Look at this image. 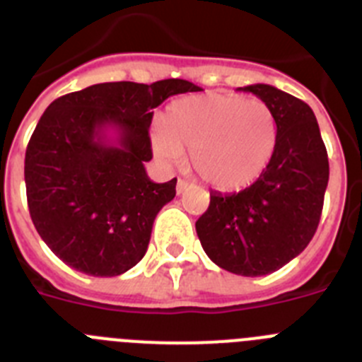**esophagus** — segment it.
Here are the masks:
<instances>
[{
  "label": "esophagus",
  "instance_id": "esophagus-1",
  "mask_svg": "<svg viewBox=\"0 0 362 362\" xmlns=\"http://www.w3.org/2000/svg\"><path fill=\"white\" fill-rule=\"evenodd\" d=\"M188 187H190V185H188L185 179H177V185H175V192H177V195H181V194H185V192L188 190Z\"/></svg>",
  "mask_w": 362,
  "mask_h": 362
}]
</instances>
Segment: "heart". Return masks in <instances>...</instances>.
<instances>
[{
	"label": "heart",
	"instance_id": "1",
	"mask_svg": "<svg viewBox=\"0 0 362 362\" xmlns=\"http://www.w3.org/2000/svg\"><path fill=\"white\" fill-rule=\"evenodd\" d=\"M151 140L159 159L179 163L188 148L203 181L218 190H240L260 179L273 161L278 122L258 98L206 93L172 102Z\"/></svg>",
	"mask_w": 362,
	"mask_h": 362
}]
</instances>
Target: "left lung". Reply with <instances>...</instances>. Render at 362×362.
Returning a JSON list of instances; mask_svg holds the SVG:
<instances>
[{"label": "left lung", "instance_id": "left-lung-1", "mask_svg": "<svg viewBox=\"0 0 362 362\" xmlns=\"http://www.w3.org/2000/svg\"><path fill=\"white\" fill-rule=\"evenodd\" d=\"M273 109L278 145L267 170L237 194L210 192L195 222L204 253L240 276H264L309 246L328 185V156L313 109L269 84L238 88Z\"/></svg>", "mask_w": 362, "mask_h": 362}]
</instances>
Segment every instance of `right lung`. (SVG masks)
<instances>
[{"mask_svg":"<svg viewBox=\"0 0 362 362\" xmlns=\"http://www.w3.org/2000/svg\"><path fill=\"white\" fill-rule=\"evenodd\" d=\"M187 91L199 88L181 78L104 82L46 107L26 147V199L37 233L69 267L118 276L147 253L177 183H154L145 170L152 109Z\"/></svg>","mask_w":362,"mask_h":362,"instance_id":"add662e5","label":"right lung"}]
</instances>
